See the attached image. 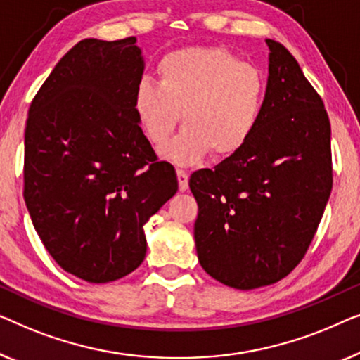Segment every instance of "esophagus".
Wrapping results in <instances>:
<instances>
[{
    "mask_svg": "<svg viewBox=\"0 0 360 360\" xmlns=\"http://www.w3.org/2000/svg\"><path fill=\"white\" fill-rule=\"evenodd\" d=\"M176 174H178V182H179V191L184 192L187 187H189V176H187L186 171L178 169L176 171Z\"/></svg>",
    "mask_w": 360,
    "mask_h": 360,
    "instance_id": "obj_1",
    "label": "esophagus"
}]
</instances>
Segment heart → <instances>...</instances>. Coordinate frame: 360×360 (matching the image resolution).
<instances>
[{
	"label": "heart",
	"instance_id": "b5f03b06",
	"mask_svg": "<svg viewBox=\"0 0 360 360\" xmlns=\"http://www.w3.org/2000/svg\"><path fill=\"white\" fill-rule=\"evenodd\" d=\"M158 75L160 84L140 81L134 108L155 146L169 140L182 112L186 129L163 150L166 158L191 165L210 151L214 158H229L255 134L266 93L255 65L224 47H189L163 57Z\"/></svg>",
	"mask_w": 360,
	"mask_h": 360
}]
</instances>
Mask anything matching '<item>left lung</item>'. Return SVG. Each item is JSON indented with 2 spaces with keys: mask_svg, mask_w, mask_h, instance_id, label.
<instances>
[{
  "mask_svg": "<svg viewBox=\"0 0 360 360\" xmlns=\"http://www.w3.org/2000/svg\"><path fill=\"white\" fill-rule=\"evenodd\" d=\"M269 78L259 124L238 153L199 169L197 257L225 285L251 290L298 266L333 187L330 117L292 53L267 39Z\"/></svg>",
  "mask_w": 360,
  "mask_h": 360,
  "instance_id": "left-lung-1",
  "label": "left lung"
}]
</instances>
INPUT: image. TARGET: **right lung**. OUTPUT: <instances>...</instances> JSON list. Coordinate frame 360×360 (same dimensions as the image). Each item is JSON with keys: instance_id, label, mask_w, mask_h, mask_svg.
<instances>
[{"instance_id": "add662e5", "label": "right lung", "mask_w": 360, "mask_h": 360, "mask_svg": "<svg viewBox=\"0 0 360 360\" xmlns=\"http://www.w3.org/2000/svg\"><path fill=\"white\" fill-rule=\"evenodd\" d=\"M135 37L84 39L40 86L24 134V200L55 262L91 283L146 255L143 226L178 191L134 108L143 75Z\"/></svg>"}]
</instances>
